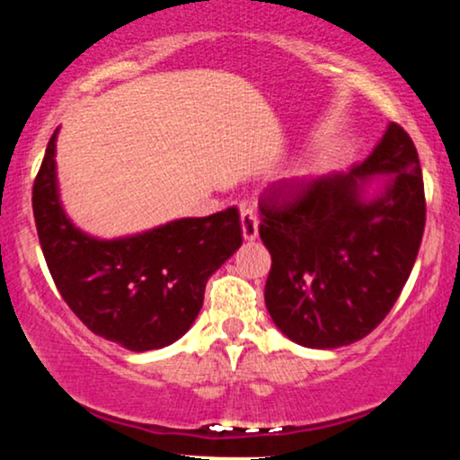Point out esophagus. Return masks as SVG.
<instances>
[{
  "instance_id": "1",
  "label": "esophagus",
  "mask_w": 460,
  "mask_h": 460,
  "mask_svg": "<svg viewBox=\"0 0 460 460\" xmlns=\"http://www.w3.org/2000/svg\"><path fill=\"white\" fill-rule=\"evenodd\" d=\"M240 217H242V231L246 240H256L259 235V217H256V210L250 204H240Z\"/></svg>"
}]
</instances>
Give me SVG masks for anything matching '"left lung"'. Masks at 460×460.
<instances>
[{
    "label": "left lung",
    "mask_w": 460,
    "mask_h": 460,
    "mask_svg": "<svg viewBox=\"0 0 460 460\" xmlns=\"http://www.w3.org/2000/svg\"><path fill=\"white\" fill-rule=\"evenodd\" d=\"M372 173L392 176L378 199L364 200ZM259 206V234L271 252L265 303L275 326L311 349L370 334L402 294L425 231V185L410 134L389 124L349 174L278 182Z\"/></svg>",
    "instance_id": "1"
}]
</instances>
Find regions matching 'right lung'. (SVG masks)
Masks as SVG:
<instances>
[{
	"label": "right lung",
	"mask_w": 460,
	"mask_h": 460,
	"mask_svg": "<svg viewBox=\"0 0 460 460\" xmlns=\"http://www.w3.org/2000/svg\"><path fill=\"white\" fill-rule=\"evenodd\" d=\"M57 132L33 182V217L60 296L102 339L130 351L166 347L191 328L206 281L242 246L235 206L102 242L65 217L57 191Z\"/></svg>",
	"instance_id": "obj_1"
}]
</instances>
